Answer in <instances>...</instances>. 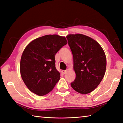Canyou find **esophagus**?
I'll use <instances>...</instances> for the list:
<instances>
[{"mask_svg":"<svg viewBox=\"0 0 123 123\" xmlns=\"http://www.w3.org/2000/svg\"><path fill=\"white\" fill-rule=\"evenodd\" d=\"M62 72L63 74H65L67 73V71H66V70H63V71H62Z\"/></svg>","mask_w":123,"mask_h":123,"instance_id":"esophagus-1","label":"esophagus"}]
</instances>
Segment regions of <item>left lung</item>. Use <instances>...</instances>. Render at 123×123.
<instances>
[{
	"label": "left lung",
	"instance_id": "left-lung-1",
	"mask_svg": "<svg viewBox=\"0 0 123 123\" xmlns=\"http://www.w3.org/2000/svg\"><path fill=\"white\" fill-rule=\"evenodd\" d=\"M73 56L75 79L72 88L82 94L92 91L100 84L106 69V57L100 45L81 34L66 37Z\"/></svg>",
	"mask_w": 123,
	"mask_h": 123
}]
</instances>
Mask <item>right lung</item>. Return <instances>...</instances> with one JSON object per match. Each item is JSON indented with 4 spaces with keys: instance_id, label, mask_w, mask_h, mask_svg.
<instances>
[{
    "instance_id": "1",
    "label": "right lung",
    "mask_w": 123,
    "mask_h": 123,
    "mask_svg": "<svg viewBox=\"0 0 123 123\" xmlns=\"http://www.w3.org/2000/svg\"><path fill=\"white\" fill-rule=\"evenodd\" d=\"M67 44L65 37L46 35L31 42L23 52L20 73L30 91L38 96L50 92L60 78L56 68L55 56Z\"/></svg>"
}]
</instances>
